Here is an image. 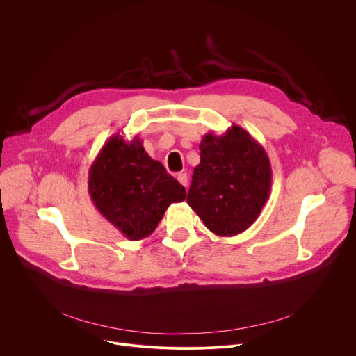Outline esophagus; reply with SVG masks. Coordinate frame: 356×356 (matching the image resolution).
<instances>
[{"label": "esophagus", "mask_w": 356, "mask_h": 356, "mask_svg": "<svg viewBox=\"0 0 356 356\" xmlns=\"http://www.w3.org/2000/svg\"><path fill=\"white\" fill-rule=\"evenodd\" d=\"M177 180H179V183L181 184V186H187V175L186 173H179L177 175Z\"/></svg>", "instance_id": "obj_1"}]
</instances>
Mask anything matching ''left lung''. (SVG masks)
<instances>
[{
	"label": "left lung",
	"mask_w": 356,
	"mask_h": 356,
	"mask_svg": "<svg viewBox=\"0 0 356 356\" xmlns=\"http://www.w3.org/2000/svg\"><path fill=\"white\" fill-rule=\"evenodd\" d=\"M187 202L218 236H235L255 222L270 195L272 168L264 146L242 127L200 142Z\"/></svg>",
	"instance_id": "8db88e82"
}]
</instances>
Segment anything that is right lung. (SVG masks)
I'll return each instance as SVG.
<instances>
[{"instance_id":"1","label":"right lung","mask_w":356,"mask_h":356,"mask_svg":"<svg viewBox=\"0 0 356 356\" xmlns=\"http://www.w3.org/2000/svg\"><path fill=\"white\" fill-rule=\"evenodd\" d=\"M92 204L129 241L154 232L172 202L186 198V188L163 165L152 159L138 135L125 140L110 136L88 170Z\"/></svg>"}]
</instances>
